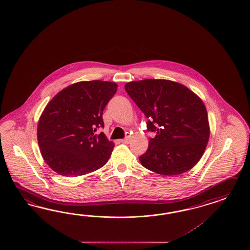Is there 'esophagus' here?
I'll return each instance as SVG.
<instances>
[{"label":"esophagus","instance_id":"obj_1","mask_svg":"<svg viewBox=\"0 0 250 250\" xmlns=\"http://www.w3.org/2000/svg\"><path fill=\"white\" fill-rule=\"evenodd\" d=\"M121 142L123 143V144H129V142H130V137L127 136L126 138H125V139H122Z\"/></svg>","mask_w":250,"mask_h":250}]
</instances>
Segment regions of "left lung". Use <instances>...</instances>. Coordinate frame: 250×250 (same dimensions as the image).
<instances>
[{
  "label": "left lung",
  "instance_id": "obj_1",
  "mask_svg": "<svg viewBox=\"0 0 250 250\" xmlns=\"http://www.w3.org/2000/svg\"><path fill=\"white\" fill-rule=\"evenodd\" d=\"M125 89L149 118L147 130L156 133L139 157L143 167L162 176H177L193 168L209 140L202 99L182 83L166 79L129 82Z\"/></svg>",
  "mask_w": 250,
  "mask_h": 250
}]
</instances>
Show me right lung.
<instances>
[{
  "instance_id": "1",
  "label": "right lung",
  "mask_w": 250,
  "mask_h": 250,
  "mask_svg": "<svg viewBox=\"0 0 250 250\" xmlns=\"http://www.w3.org/2000/svg\"><path fill=\"white\" fill-rule=\"evenodd\" d=\"M114 82L82 81L63 88L43 109L37 125L41 154L64 176L86 175L104 167L115 144L97 128L103 112L117 91Z\"/></svg>"
}]
</instances>
